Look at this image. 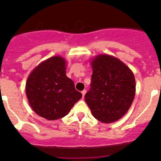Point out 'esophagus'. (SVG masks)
Listing matches in <instances>:
<instances>
[{"label": "esophagus", "mask_w": 161, "mask_h": 161, "mask_svg": "<svg viewBox=\"0 0 161 161\" xmlns=\"http://www.w3.org/2000/svg\"><path fill=\"white\" fill-rule=\"evenodd\" d=\"M86 93V90H84V91H82V97H84V96H85Z\"/></svg>", "instance_id": "obj_1"}]
</instances>
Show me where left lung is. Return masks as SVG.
Returning a JSON list of instances; mask_svg holds the SVG:
<instances>
[{
	"label": "left lung",
	"mask_w": 161,
	"mask_h": 161,
	"mask_svg": "<svg viewBox=\"0 0 161 161\" xmlns=\"http://www.w3.org/2000/svg\"><path fill=\"white\" fill-rule=\"evenodd\" d=\"M91 66V89L85 94L86 103L99 121H118L127 113L134 98L133 73L121 60L108 55H97Z\"/></svg>",
	"instance_id": "left-lung-1"
}]
</instances>
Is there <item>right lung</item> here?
<instances>
[{
    "mask_svg": "<svg viewBox=\"0 0 161 161\" xmlns=\"http://www.w3.org/2000/svg\"><path fill=\"white\" fill-rule=\"evenodd\" d=\"M25 90L31 109L47 120L65 117L82 97L73 81L66 75V61L61 56L39 64L28 76Z\"/></svg>",
    "mask_w": 161,
    "mask_h": 161,
    "instance_id": "1",
    "label": "right lung"
}]
</instances>
